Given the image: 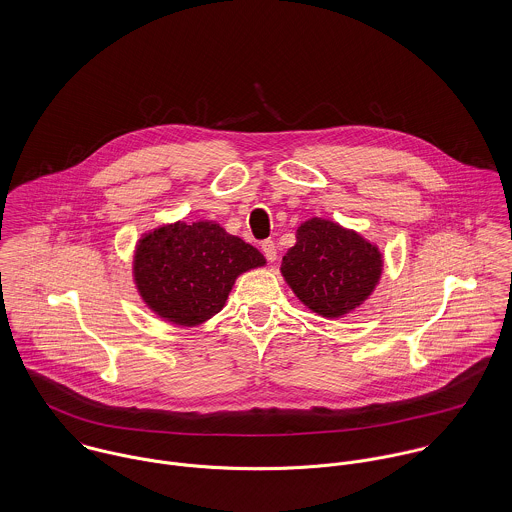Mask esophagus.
<instances>
[{"mask_svg": "<svg viewBox=\"0 0 512 512\" xmlns=\"http://www.w3.org/2000/svg\"><path fill=\"white\" fill-rule=\"evenodd\" d=\"M262 252H264V256L270 260V262H274L276 258H278V248H276V242L274 240H264L262 242Z\"/></svg>", "mask_w": 512, "mask_h": 512, "instance_id": "obj_1", "label": "esophagus"}]
</instances>
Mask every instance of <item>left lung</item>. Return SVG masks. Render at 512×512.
<instances>
[{
    "label": "left lung",
    "mask_w": 512,
    "mask_h": 512,
    "mask_svg": "<svg viewBox=\"0 0 512 512\" xmlns=\"http://www.w3.org/2000/svg\"><path fill=\"white\" fill-rule=\"evenodd\" d=\"M282 262L293 293L323 317H341L359 307L380 280L378 248L331 220H305Z\"/></svg>",
    "instance_id": "8db88e82"
}]
</instances>
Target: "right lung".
Here are the masks:
<instances>
[{"mask_svg": "<svg viewBox=\"0 0 512 512\" xmlns=\"http://www.w3.org/2000/svg\"><path fill=\"white\" fill-rule=\"evenodd\" d=\"M264 264L254 246L215 222H175L140 240L134 276L157 315L193 327L219 313L242 272Z\"/></svg>", "mask_w": 512, "mask_h": 512, "instance_id": "right-lung-1", "label": "right lung"}]
</instances>
